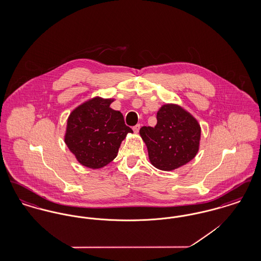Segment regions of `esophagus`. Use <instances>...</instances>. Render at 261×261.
I'll return each mask as SVG.
<instances>
[{"label":"esophagus","instance_id":"1","mask_svg":"<svg viewBox=\"0 0 261 261\" xmlns=\"http://www.w3.org/2000/svg\"><path fill=\"white\" fill-rule=\"evenodd\" d=\"M140 128H141V125L137 124L133 127V131L135 132V133H138L139 132V130H140Z\"/></svg>","mask_w":261,"mask_h":261}]
</instances>
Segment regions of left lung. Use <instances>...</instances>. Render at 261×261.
I'll list each match as a JSON object with an SVG mask.
<instances>
[{"instance_id": "obj_1", "label": "left lung", "mask_w": 261, "mask_h": 261, "mask_svg": "<svg viewBox=\"0 0 261 261\" xmlns=\"http://www.w3.org/2000/svg\"><path fill=\"white\" fill-rule=\"evenodd\" d=\"M156 119L154 127L140 129L150 163L160 170L171 171L191 162L199 149L201 130L198 120L176 103L163 105Z\"/></svg>"}]
</instances>
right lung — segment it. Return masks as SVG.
Masks as SVG:
<instances>
[{
  "label": "right lung",
  "mask_w": 261,
  "mask_h": 261,
  "mask_svg": "<svg viewBox=\"0 0 261 261\" xmlns=\"http://www.w3.org/2000/svg\"><path fill=\"white\" fill-rule=\"evenodd\" d=\"M114 99L94 97L70 112L64 142L77 162L91 169L112 162L132 129L125 125L122 113L110 107Z\"/></svg>",
  "instance_id": "1"
}]
</instances>
